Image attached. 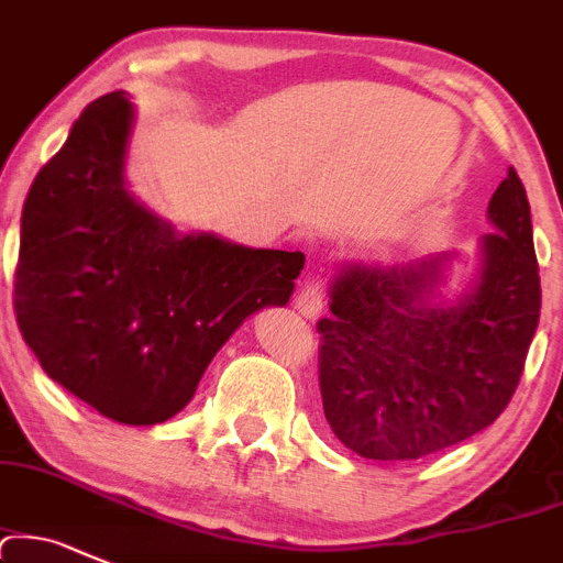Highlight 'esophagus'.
<instances>
[{"label": "esophagus", "mask_w": 563, "mask_h": 563, "mask_svg": "<svg viewBox=\"0 0 563 563\" xmlns=\"http://www.w3.org/2000/svg\"><path fill=\"white\" fill-rule=\"evenodd\" d=\"M295 308H298L306 319L319 317L324 308V282L308 279L303 287H300L298 298H295Z\"/></svg>", "instance_id": "obj_1"}]
</instances>
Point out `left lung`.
Here are the masks:
<instances>
[{"label": "left lung", "mask_w": 563, "mask_h": 563, "mask_svg": "<svg viewBox=\"0 0 563 563\" xmlns=\"http://www.w3.org/2000/svg\"><path fill=\"white\" fill-rule=\"evenodd\" d=\"M497 231L453 306L432 303L449 255L408 268L346 265L319 319V389L328 424L365 459L405 462L497 421L521 380L540 322V265L516 168L488 201Z\"/></svg>", "instance_id": "1"}]
</instances>
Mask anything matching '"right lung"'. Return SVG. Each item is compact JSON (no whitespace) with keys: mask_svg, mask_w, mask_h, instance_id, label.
<instances>
[{"mask_svg":"<svg viewBox=\"0 0 563 563\" xmlns=\"http://www.w3.org/2000/svg\"><path fill=\"white\" fill-rule=\"evenodd\" d=\"M131 125V101L101 96L40 168L13 306L47 376L107 419L150 427L192 400L250 313L287 303L306 257L174 233L125 190Z\"/></svg>","mask_w":563,"mask_h":563,"instance_id":"right-lung-1","label":"right lung"}]
</instances>
